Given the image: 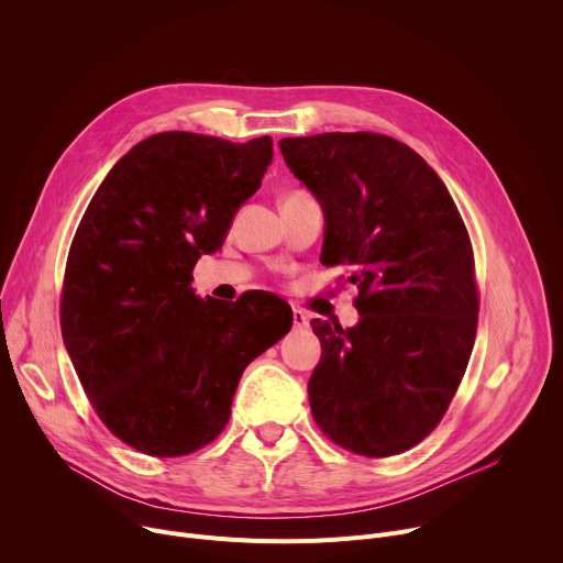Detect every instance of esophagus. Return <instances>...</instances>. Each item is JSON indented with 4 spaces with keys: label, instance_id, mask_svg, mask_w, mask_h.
<instances>
[{
    "label": "esophagus",
    "instance_id": "obj_1",
    "mask_svg": "<svg viewBox=\"0 0 563 563\" xmlns=\"http://www.w3.org/2000/svg\"><path fill=\"white\" fill-rule=\"evenodd\" d=\"M307 325H309V316H307L302 309L294 307V328L302 330V328H307Z\"/></svg>",
    "mask_w": 563,
    "mask_h": 563
}]
</instances>
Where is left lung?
I'll use <instances>...</instances> for the list:
<instances>
[{
    "mask_svg": "<svg viewBox=\"0 0 563 563\" xmlns=\"http://www.w3.org/2000/svg\"><path fill=\"white\" fill-rule=\"evenodd\" d=\"M325 216L320 263L358 289L350 330L313 318L320 361L307 383L316 423L363 456L421 443L445 415L476 334L474 256L443 180L378 133L278 142Z\"/></svg>",
    "mask_w": 563,
    "mask_h": 563,
    "instance_id": "obj_1",
    "label": "left lung"
}]
</instances>
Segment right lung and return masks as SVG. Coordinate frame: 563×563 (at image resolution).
<instances>
[{"label":"right lung","instance_id":"add662e5","mask_svg":"<svg viewBox=\"0 0 563 563\" xmlns=\"http://www.w3.org/2000/svg\"><path fill=\"white\" fill-rule=\"evenodd\" d=\"M272 157L269 135L233 144L155 133L118 159L77 227L64 345L98 417L144 454L185 456L213 441L245 367L291 330L274 294L222 305L191 287L198 258L222 247Z\"/></svg>","mask_w":563,"mask_h":563}]
</instances>
